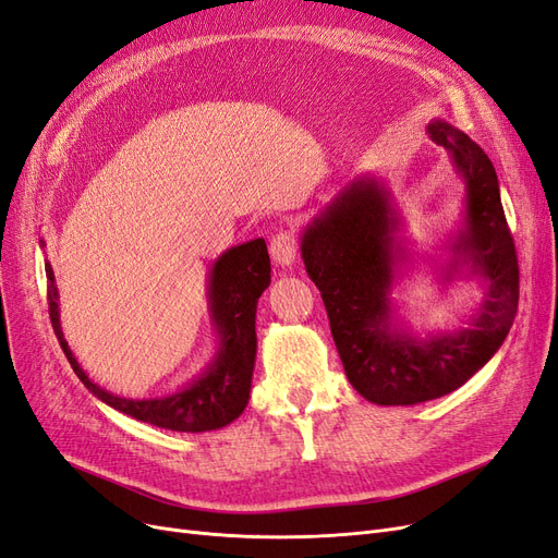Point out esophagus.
Returning a JSON list of instances; mask_svg holds the SVG:
<instances>
[{
    "instance_id": "obj_1",
    "label": "esophagus",
    "mask_w": 558,
    "mask_h": 558,
    "mask_svg": "<svg viewBox=\"0 0 558 558\" xmlns=\"http://www.w3.org/2000/svg\"><path fill=\"white\" fill-rule=\"evenodd\" d=\"M269 253H272V260L279 267H291L298 256V238L291 230L277 232L272 242H269Z\"/></svg>"
}]
</instances>
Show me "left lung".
<instances>
[{"mask_svg": "<svg viewBox=\"0 0 558 558\" xmlns=\"http://www.w3.org/2000/svg\"><path fill=\"white\" fill-rule=\"evenodd\" d=\"M463 181V209L435 263V281H475L482 302L465 326L418 335L393 298L414 269L404 216L375 174L349 179L300 232L307 275L324 298L349 384L375 404L442 398L482 369L508 337L519 305V265L498 174L480 144L442 118L428 123Z\"/></svg>", "mask_w": 558, "mask_h": 558, "instance_id": "left-lung-1", "label": "left lung"}]
</instances>
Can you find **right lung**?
Masks as SVG:
<instances>
[{"label":"right lung","instance_id":"add662e5","mask_svg":"<svg viewBox=\"0 0 558 558\" xmlns=\"http://www.w3.org/2000/svg\"><path fill=\"white\" fill-rule=\"evenodd\" d=\"M41 246L46 242L41 240ZM48 312L58 342L76 377L109 408L144 424L177 433L218 430L238 418L251 398L253 365H256V310L258 298L269 286V256L263 238L230 246L209 269L207 305L216 330V351L189 384L165 396L123 398L95 384L81 367L60 324V293L53 267L46 260Z\"/></svg>","mask_w":558,"mask_h":558}]
</instances>
